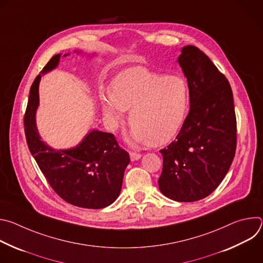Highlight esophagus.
I'll list each match as a JSON object with an SVG mask.
<instances>
[{"label": "esophagus", "instance_id": "34e87169", "mask_svg": "<svg viewBox=\"0 0 263 263\" xmlns=\"http://www.w3.org/2000/svg\"><path fill=\"white\" fill-rule=\"evenodd\" d=\"M130 158H131V161H136V160H139L141 158V155L138 154V153L130 152Z\"/></svg>", "mask_w": 263, "mask_h": 263}]
</instances>
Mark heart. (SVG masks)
<instances>
[{"label":"heart","mask_w":263,"mask_h":263,"mask_svg":"<svg viewBox=\"0 0 263 263\" xmlns=\"http://www.w3.org/2000/svg\"><path fill=\"white\" fill-rule=\"evenodd\" d=\"M100 103L111 129L124 123L130 109L129 140L160 145L181 129L190 108V87L178 74L165 76L145 67H131L115 78L112 90L101 87Z\"/></svg>","instance_id":"b5f03b06"}]
</instances>
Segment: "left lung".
<instances>
[{
  "mask_svg": "<svg viewBox=\"0 0 263 263\" xmlns=\"http://www.w3.org/2000/svg\"><path fill=\"white\" fill-rule=\"evenodd\" d=\"M177 62L190 87V112L176 140L160 149V192L177 202L209 196L227 175L236 149L231 86L199 48L185 46Z\"/></svg>",
  "mask_w": 263,
  "mask_h": 263,
  "instance_id": "obj_1",
  "label": "left lung"
}]
</instances>
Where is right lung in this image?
<instances>
[{
  "label": "right lung",
  "mask_w": 263,
  "mask_h": 263,
  "mask_svg": "<svg viewBox=\"0 0 263 263\" xmlns=\"http://www.w3.org/2000/svg\"><path fill=\"white\" fill-rule=\"evenodd\" d=\"M74 53L82 55L81 51ZM68 55L64 54L63 57ZM87 56L95 57L96 53ZM60 57L61 54L53 56L31 86L24 119L27 143L41 171L60 198L81 208H104L119 198L124 173L130 163L129 154L119 146L114 134L92 129L76 146L58 149L42 139L36 126L42 76L58 66Z\"/></svg>",
  "instance_id": "1"
}]
</instances>
